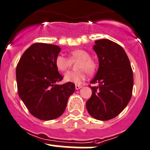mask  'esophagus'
<instances>
[{"label": "esophagus", "instance_id": "esophagus-1", "mask_svg": "<svg viewBox=\"0 0 150 150\" xmlns=\"http://www.w3.org/2000/svg\"><path fill=\"white\" fill-rule=\"evenodd\" d=\"M75 87H76V90H79V89L81 88V86L79 85V84H76Z\"/></svg>", "mask_w": 150, "mask_h": 150}]
</instances>
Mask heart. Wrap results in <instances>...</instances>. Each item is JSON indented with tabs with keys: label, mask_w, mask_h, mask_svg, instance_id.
Here are the masks:
<instances>
[{
	"label": "heart",
	"mask_w": 150,
	"mask_h": 150,
	"mask_svg": "<svg viewBox=\"0 0 150 150\" xmlns=\"http://www.w3.org/2000/svg\"><path fill=\"white\" fill-rule=\"evenodd\" d=\"M76 69L78 71H70L65 74L64 79L66 81L81 84L86 79L87 72L93 73L96 69V63L92 60L90 54L84 50H74L69 54V57L59 54L56 57L54 63L57 69L60 71L64 72L72 65V62L78 61Z\"/></svg>",
	"instance_id": "1"
}]
</instances>
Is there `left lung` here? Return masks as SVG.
Listing matches in <instances>:
<instances>
[{
    "mask_svg": "<svg viewBox=\"0 0 150 150\" xmlns=\"http://www.w3.org/2000/svg\"><path fill=\"white\" fill-rule=\"evenodd\" d=\"M99 68L90 86L92 96L86 103L88 113L98 120H109L126 107L132 96L133 74L130 60L120 45L109 39L95 41Z\"/></svg>",
    "mask_w": 150,
    "mask_h": 150,
    "instance_id": "left-lung-1",
    "label": "left lung"
}]
</instances>
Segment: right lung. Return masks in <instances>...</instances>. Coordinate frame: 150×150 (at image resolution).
<instances>
[{
    "instance_id": "add662e5",
    "label": "right lung",
    "mask_w": 150,
    "mask_h": 150,
    "mask_svg": "<svg viewBox=\"0 0 150 150\" xmlns=\"http://www.w3.org/2000/svg\"><path fill=\"white\" fill-rule=\"evenodd\" d=\"M60 52L57 45L35 43L22 55L16 69L17 90L30 113L41 120L59 117L64 112L75 84H57L63 77L55 66Z\"/></svg>"
}]
</instances>
